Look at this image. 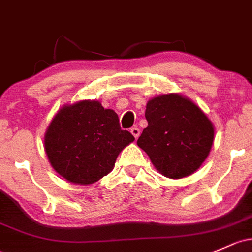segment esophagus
<instances>
[{
	"label": "esophagus",
	"instance_id": "esophagus-1",
	"mask_svg": "<svg viewBox=\"0 0 252 252\" xmlns=\"http://www.w3.org/2000/svg\"><path fill=\"white\" fill-rule=\"evenodd\" d=\"M130 133L133 134V136L135 137V139H137V137L140 136V129L137 128V126H135V128L130 129Z\"/></svg>",
	"mask_w": 252,
	"mask_h": 252
}]
</instances>
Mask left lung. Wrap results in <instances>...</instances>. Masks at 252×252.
Instances as JSON below:
<instances>
[{
    "instance_id": "1",
    "label": "left lung",
    "mask_w": 252,
    "mask_h": 252,
    "mask_svg": "<svg viewBox=\"0 0 252 252\" xmlns=\"http://www.w3.org/2000/svg\"><path fill=\"white\" fill-rule=\"evenodd\" d=\"M148 126L137 140L163 176L182 179L200 168L210 153L215 128L202 108L179 93L148 100Z\"/></svg>"
}]
</instances>
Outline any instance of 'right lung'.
I'll use <instances>...</instances> for the list:
<instances>
[{
    "instance_id": "add662e5",
    "label": "right lung",
    "mask_w": 252,
    "mask_h": 252,
    "mask_svg": "<svg viewBox=\"0 0 252 252\" xmlns=\"http://www.w3.org/2000/svg\"><path fill=\"white\" fill-rule=\"evenodd\" d=\"M122 130L117 113L96 100L63 105L44 134V151L52 168L66 181L92 185L112 171L124 147L134 141Z\"/></svg>"
}]
</instances>
